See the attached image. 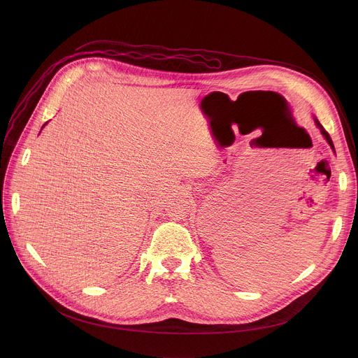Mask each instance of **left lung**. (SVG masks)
Here are the masks:
<instances>
[{"mask_svg": "<svg viewBox=\"0 0 358 358\" xmlns=\"http://www.w3.org/2000/svg\"><path fill=\"white\" fill-rule=\"evenodd\" d=\"M313 120H315V123H316V126H317V127H319V130H320V133H322V134H323V137H324V138H326V141H327V143H329V144H330V147H331V150H333V151H334V144H333V141H331V138H330V136H329V133H327V131H326V130H324V129H323V126H322V124H320V122H319V120H317V119H316V117H315V116H313Z\"/></svg>", "mask_w": 358, "mask_h": 358, "instance_id": "1", "label": "left lung"}]
</instances>
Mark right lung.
Listing matches in <instances>:
<instances>
[{"mask_svg": "<svg viewBox=\"0 0 358 358\" xmlns=\"http://www.w3.org/2000/svg\"><path fill=\"white\" fill-rule=\"evenodd\" d=\"M45 124H46V123H45ZM45 124H43V126H45ZM43 126H42V129H43Z\"/></svg>", "mask_w": 358, "mask_h": 358, "instance_id": "add662e5", "label": "right lung"}]
</instances>
